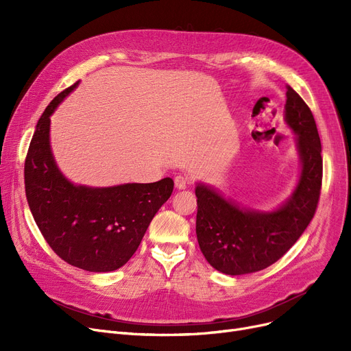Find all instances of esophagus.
<instances>
[{
    "mask_svg": "<svg viewBox=\"0 0 351 351\" xmlns=\"http://www.w3.org/2000/svg\"><path fill=\"white\" fill-rule=\"evenodd\" d=\"M188 185H189V179H188L186 176L178 175V176L175 178V186H176L178 189H186Z\"/></svg>",
    "mask_w": 351,
    "mask_h": 351,
    "instance_id": "1",
    "label": "esophagus"
}]
</instances>
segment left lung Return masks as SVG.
<instances>
[{
	"mask_svg": "<svg viewBox=\"0 0 351 351\" xmlns=\"http://www.w3.org/2000/svg\"><path fill=\"white\" fill-rule=\"evenodd\" d=\"M285 122L296 134L302 169L298 185L273 210H257L196 183V236L212 267L230 276L263 270L298 242L315 216L323 178L322 143L310 108L287 86Z\"/></svg>",
	"mask_w": 351,
	"mask_h": 351,
	"instance_id": "8db88e82",
	"label": "left lung"
}]
</instances>
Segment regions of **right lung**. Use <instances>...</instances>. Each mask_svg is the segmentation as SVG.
<instances>
[{
	"mask_svg": "<svg viewBox=\"0 0 351 351\" xmlns=\"http://www.w3.org/2000/svg\"><path fill=\"white\" fill-rule=\"evenodd\" d=\"M78 84L55 97L36 123L25 159V195L36 226L62 261L86 271H112L136 252L171 197L173 180L92 188L62 175L51 151L49 117Z\"/></svg>",
	"mask_w": 351,
	"mask_h": 351,
	"instance_id": "add662e5",
	"label": "right lung"
}]
</instances>
